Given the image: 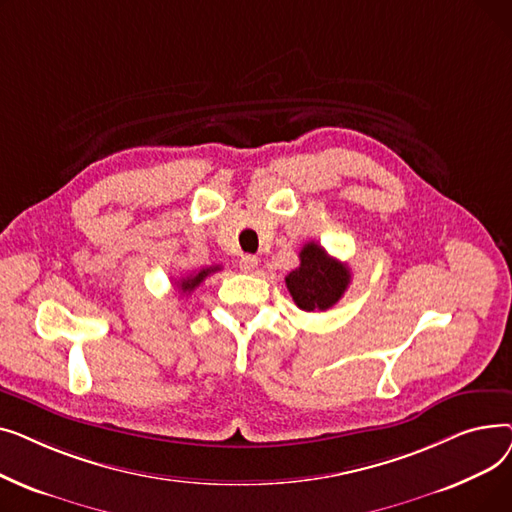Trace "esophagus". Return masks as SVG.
<instances>
[{"label": "esophagus", "instance_id": "esophagus-1", "mask_svg": "<svg viewBox=\"0 0 512 512\" xmlns=\"http://www.w3.org/2000/svg\"><path fill=\"white\" fill-rule=\"evenodd\" d=\"M238 265H240V270L245 272V274H253L257 267H259V259L255 255H245V257L240 259Z\"/></svg>", "mask_w": 512, "mask_h": 512}]
</instances>
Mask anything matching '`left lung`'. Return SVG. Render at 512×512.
<instances>
[{
    "instance_id": "left-lung-1",
    "label": "left lung",
    "mask_w": 512,
    "mask_h": 512,
    "mask_svg": "<svg viewBox=\"0 0 512 512\" xmlns=\"http://www.w3.org/2000/svg\"><path fill=\"white\" fill-rule=\"evenodd\" d=\"M301 265L286 276L292 301L303 311H326L334 307L351 284L346 263L330 257L317 242H307L299 253Z\"/></svg>"
}]
</instances>
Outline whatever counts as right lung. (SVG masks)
<instances>
[{
    "instance_id": "1",
    "label": "right lung",
    "mask_w": 512,
    "mask_h": 512,
    "mask_svg": "<svg viewBox=\"0 0 512 512\" xmlns=\"http://www.w3.org/2000/svg\"><path fill=\"white\" fill-rule=\"evenodd\" d=\"M220 267L218 265H211V267H205V270H201V272H197V274H191V276H186V278H180L178 280V288L182 290V292H193L209 274H213V272H218Z\"/></svg>"
}]
</instances>
